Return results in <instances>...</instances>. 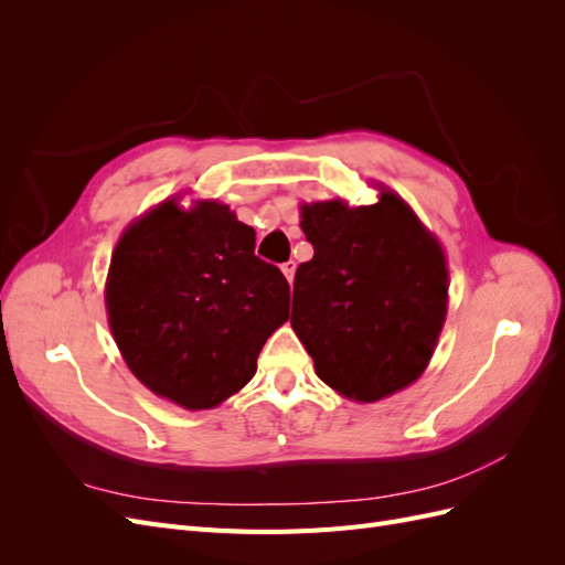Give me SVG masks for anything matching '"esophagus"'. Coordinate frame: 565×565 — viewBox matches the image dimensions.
I'll use <instances>...</instances> for the list:
<instances>
[{"label":"esophagus","mask_w":565,"mask_h":565,"mask_svg":"<svg viewBox=\"0 0 565 565\" xmlns=\"http://www.w3.org/2000/svg\"><path fill=\"white\" fill-rule=\"evenodd\" d=\"M280 268H282V273H285V278H287L289 282H292V280H295V268H297V264H295V262H285Z\"/></svg>","instance_id":"1"}]
</instances>
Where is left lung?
I'll return each mask as SVG.
<instances>
[{
    "mask_svg": "<svg viewBox=\"0 0 565 565\" xmlns=\"http://www.w3.org/2000/svg\"><path fill=\"white\" fill-rule=\"evenodd\" d=\"M301 231L313 259L297 268L292 328L318 377L358 403L419 380L448 313L440 243L391 191L301 204Z\"/></svg>",
    "mask_w": 565,
    "mask_h": 565,
    "instance_id": "1",
    "label": "left lung"
}]
</instances>
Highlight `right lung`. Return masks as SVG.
Returning <instances> with one entry per match:
<instances>
[{"instance_id": "1", "label": "right lung", "mask_w": 565, "mask_h": 565, "mask_svg": "<svg viewBox=\"0 0 565 565\" xmlns=\"http://www.w3.org/2000/svg\"><path fill=\"white\" fill-rule=\"evenodd\" d=\"M254 245V228L216 200L191 210L164 200L119 237L108 322L152 393L210 409L254 377L266 339L289 318V285Z\"/></svg>"}]
</instances>
